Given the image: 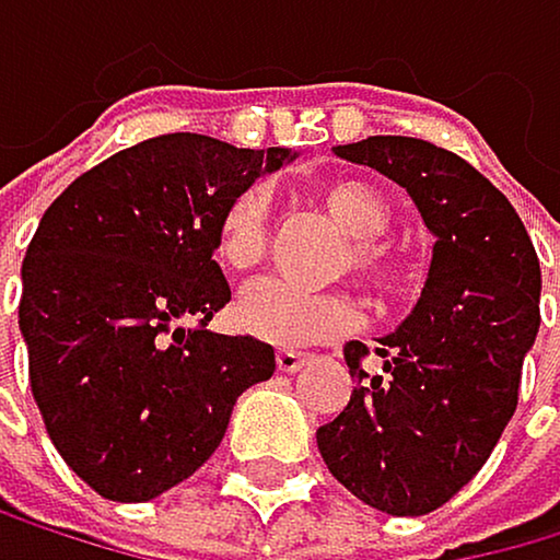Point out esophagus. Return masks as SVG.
<instances>
[{
    "label": "esophagus",
    "mask_w": 560,
    "mask_h": 560,
    "mask_svg": "<svg viewBox=\"0 0 560 560\" xmlns=\"http://www.w3.org/2000/svg\"><path fill=\"white\" fill-rule=\"evenodd\" d=\"M304 361H308V353H304V350H294V347L277 350V368H280V372H298Z\"/></svg>",
    "instance_id": "1"
}]
</instances>
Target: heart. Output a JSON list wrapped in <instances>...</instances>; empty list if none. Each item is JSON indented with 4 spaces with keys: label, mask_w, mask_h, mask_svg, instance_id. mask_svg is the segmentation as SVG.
Here are the masks:
<instances>
[{
    "label": "heart",
    "mask_w": 560,
    "mask_h": 560,
    "mask_svg": "<svg viewBox=\"0 0 560 560\" xmlns=\"http://www.w3.org/2000/svg\"><path fill=\"white\" fill-rule=\"evenodd\" d=\"M315 202L350 234L343 266H353V273L375 291H396L402 283V262L389 245L375 242L389 228V207L375 188L361 178H329L315 185ZM266 245L269 196L266 188H245L220 213L217 259L231 273H248L262 262ZM234 315L237 326L256 340L277 347H304L347 332L358 323V304L343 291H308V287H294L287 280H262L248 287Z\"/></svg>",
    "instance_id": "heart-1"
}]
</instances>
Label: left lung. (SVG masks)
<instances>
[{"label":"left lung","instance_id":"left-lung-1","mask_svg":"<svg viewBox=\"0 0 560 560\" xmlns=\"http://www.w3.org/2000/svg\"><path fill=\"white\" fill-rule=\"evenodd\" d=\"M336 153L407 188L434 256L413 315L375 347L382 372H364L361 340L343 347L358 385L318 428V452L364 505L428 515L480 474L512 421L540 329V259L512 202L452 150L368 136Z\"/></svg>","mask_w":560,"mask_h":560}]
</instances>
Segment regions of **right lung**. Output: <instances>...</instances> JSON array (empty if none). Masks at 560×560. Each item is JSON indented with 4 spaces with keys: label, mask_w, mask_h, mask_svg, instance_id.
<instances>
[{
    "label": "right lung",
    "mask_w": 560,
    "mask_h": 560,
    "mask_svg": "<svg viewBox=\"0 0 560 560\" xmlns=\"http://www.w3.org/2000/svg\"><path fill=\"white\" fill-rule=\"evenodd\" d=\"M283 161V147L171 132L90 167L40 217L20 269L31 393L101 498L150 501L192 477L237 396L273 375L269 343L207 326L231 301L220 213Z\"/></svg>",
    "instance_id": "add662e5"
}]
</instances>
